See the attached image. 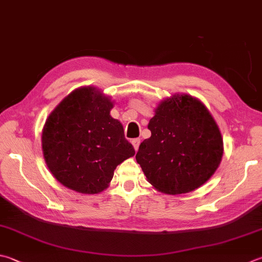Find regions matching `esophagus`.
<instances>
[{
    "label": "esophagus",
    "instance_id": "34e87169",
    "mask_svg": "<svg viewBox=\"0 0 262 262\" xmlns=\"http://www.w3.org/2000/svg\"><path fill=\"white\" fill-rule=\"evenodd\" d=\"M131 144L133 145V148H135V150L137 151L138 149H139V145H140V139H133L131 141Z\"/></svg>",
    "mask_w": 262,
    "mask_h": 262
}]
</instances>
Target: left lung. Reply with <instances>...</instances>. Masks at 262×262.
<instances>
[{"label":"left lung","instance_id":"1","mask_svg":"<svg viewBox=\"0 0 262 262\" xmlns=\"http://www.w3.org/2000/svg\"><path fill=\"white\" fill-rule=\"evenodd\" d=\"M136 160L149 184L165 194L195 190L213 176L223 159L224 141L204 103L173 95L159 103Z\"/></svg>","mask_w":262,"mask_h":262}]
</instances>
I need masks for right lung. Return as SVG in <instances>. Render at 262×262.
<instances>
[{
    "label": "right lung",
    "mask_w": 262,
    "mask_h": 262,
    "mask_svg": "<svg viewBox=\"0 0 262 262\" xmlns=\"http://www.w3.org/2000/svg\"><path fill=\"white\" fill-rule=\"evenodd\" d=\"M113 101L98 89L70 93L47 118L42 150L49 170L82 194L105 190L118 164L135 155L120 121L111 116Z\"/></svg>",
    "instance_id": "1"
}]
</instances>
